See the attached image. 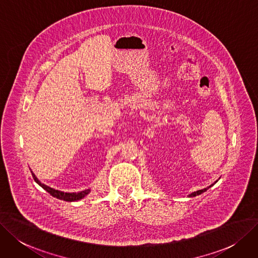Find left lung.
<instances>
[{
  "mask_svg": "<svg viewBox=\"0 0 258 258\" xmlns=\"http://www.w3.org/2000/svg\"><path fill=\"white\" fill-rule=\"evenodd\" d=\"M216 182H217V181H216ZM215 182V183H216ZM212 185H214V184H212ZM212 185H211V186H212ZM211 186H209V187H207V188H203V189H200V190H197V191H195V192H191L190 195H189V197H195V196H198V195H200V194H202V192H204L205 190H208Z\"/></svg>",
  "mask_w": 258,
  "mask_h": 258,
  "instance_id": "left-lung-1",
  "label": "left lung"
}]
</instances>
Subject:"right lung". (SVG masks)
<instances>
[{"instance_id":"obj_1","label":"right lung","mask_w":258,"mask_h":258,"mask_svg":"<svg viewBox=\"0 0 258 258\" xmlns=\"http://www.w3.org/2000/svg\"><path fill=\"white\" fill-rule=\"evenodd\" d=\"M32 174H33L34 180L40 185L41 187L44 188L48 194H50L51 196H53V197H56L57 199H60V200L69 201V202L77 201V200H80V199H82L84 197H86V196L90 192V189H86V190H82V191H79V192H63V191H60V190H57V189H54V188L46 186L45 184H42L37 179V177L35 176L33 172H32Z\"/></svg>"}]
</instances>
